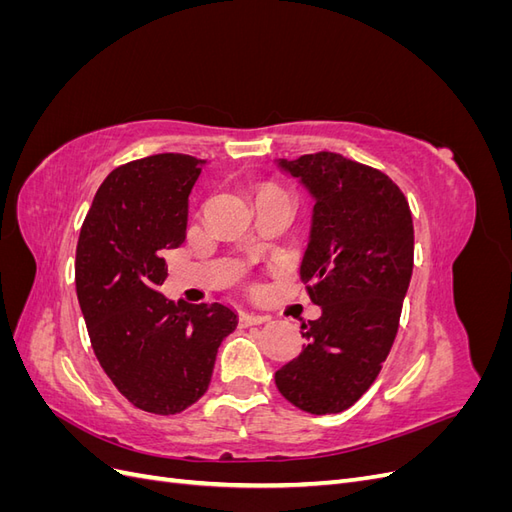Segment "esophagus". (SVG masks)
<instances>
[{
	"instance_id": "1",
	"label": "esophagus",
	"mask_w": 512,
	"mask_h": 512,
	"mask_svg": "<svg viewBox=\"0 0 512 512\" xmlns=\"http://www.w3.org/2000/svg\"><path fill=\"white\" fill-rule=\"evenodd\" d=\"M262 322H267V318H265V316L247 314V312H241V314H239V327H241V329L254 327V324H262Z\"/></svg>"
}]
</instances>
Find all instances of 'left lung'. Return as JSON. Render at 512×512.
<instances>
[{
    "label": "left lung",
    "instance_id": "1",
    "mask_svg": "<svg viewBox=\"0 0 512 512\" xmlns=\"http://www.w3.org/2000/svg\"><path fill=\"white\" fill-rule=\"evenodd\" d=\"M280 166L316 200L301 277L322 316L301 324L307 346L275 384L299 410L337 414L374 384L395 342L414 265L412 213L389 175L339 153Z\"/></svg>",
    "mask_w": 512,
    "mask_h": 512
}]
</instances>
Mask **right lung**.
<instances>
[{"mask_svg":"<svg viewBox=\"0 0 512 512\" xmlns=\"http://www.w3.org/2000/svg\"><path fill=\"white\" fill-rule=\"evenodd\" d=\"M203 160L158 153L115 168L76 243L74 282L91 348L132 406L177 414L205 395L237 314L222 303H173L158 292L166 252L185 241L188 196Z\"/></svg>","mask_w":512,"mask_h":512,"instance_id":"obj_1","label":"right lung"}]
</instances>
